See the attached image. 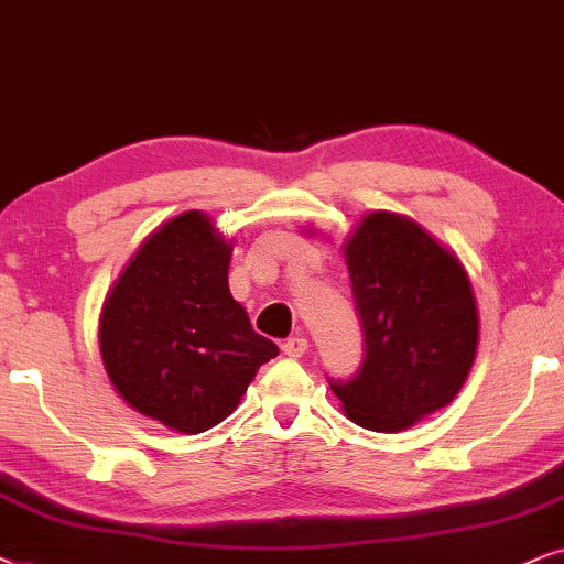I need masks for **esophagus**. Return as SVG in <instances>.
<instances>
[{
  "mask_svg": "<svg viewBox=\"0 0 564 564\" xmlns=\"http://www.w3.org/2000/svg\"><path fill=\"white\" fill-rule=\"evenodd\" d=\"M310 350V340H306L304 335H296V337H289L286 343H283V352H286L289 358H302L304 352Z\"/></svg>",
  "mask_w": 564,
  "mask_h": 564,
  "instance_id": "esophagus-1",
  "label": "esophagus"
}]
</instances>
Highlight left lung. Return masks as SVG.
<instances>
[{
    "mask_svg": "<svg viewBox=\"0 0 564 564\" xmlns=\"http://www.w3.org/2000/svg\"><path fill=\"white\" fill-rule=\"evenodd\" d=\"M340 250L366 358L350 381H333V392L366 431H404L446 408L475 366V289L456 252L408 216L366 214Z\"/></svg>",
    "mask_w": 564,
    "mask_h": 564,
    "instance_id": "1",
    "label": "left lung"
}]
</instances>
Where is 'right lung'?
Returning a JSON list of instances; mask_svg holds the SVG:
<instances>
[{
	"label": "right lung",
	"instance_id": "add662e5",
	"mask_svg": "<svg viewBox=\"0 0 564 564\" xmlns=\"http://www.w3.org/2000/svg\"><path fill=\"white\" fill-rule=\"evenodd\" d=\"M231 250L212 216L185 212L141 242L105 296L97 343L112 389L175 433L219 425L278 356L231 296Z\"/></svg>",
	"mask_w": 564,
	"mask_h": 564
}]
</instances>
